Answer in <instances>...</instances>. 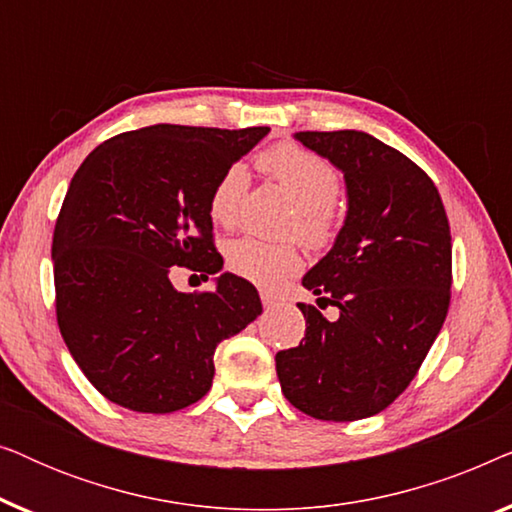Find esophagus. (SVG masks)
Here are the masks:
<instances>
[{
	"label": "esophagus",
	"instance_id": "esophagus-1",
	"mask_svg": "<svg viewBox=\"0 0 512 512\" xmlns=\"http://www.w3.org/2000/svg\"><path fill=\"white\" fill-rule=\"evenodd\" d=\"M261 300H263V307L265 310H270V307H275V305H279V300L272 296V293H261Z\"/></svg>",
	"mask_w": 512,
	"mask_h": 512
}]
</instances>
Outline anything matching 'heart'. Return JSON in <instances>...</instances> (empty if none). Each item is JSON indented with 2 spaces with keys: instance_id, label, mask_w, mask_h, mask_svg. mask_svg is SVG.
<instances>
[{
  "instance_id": "b5f03b06",
  "label": "heart",
  "mask_w": 512,
  "mask_h": 512,
  "mask_svg": "<svg viewBox=\"0 0 512 512\" xmlns=\"http://www.w3.org/2000/svg\"><path fill=\"white\" fill-rule=\"evenodd\" d=\"M256 163L277 181L296 202L289 228L298 233L312 249L331 247L340 226V177L333 163L296 142H277L256 156ZM244 193H247V172L242 165H230L216 179L209 193V216L223 228L235 226ZM226 263L233 275L261 286L277 289L284 279L298 275L303 256L296 242H265L256 237H242L228 247Z\"/></svg>"
}]
</instances>
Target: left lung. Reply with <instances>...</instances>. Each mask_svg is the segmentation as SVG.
<instances>
[{
	"instance_id": "obj_1",
	"label": "left lung",
	"mask_w": 512,
	"mask_h": 512,
	"mask_svg": "<svg viewBox=\"0 0 512 512\" xmlns=\"http://www.w3.org/2000/svg\"><path fill=\"white\" fill-rule=\"evenodd\" d=\"M345 172L349 212L333 249L307 272L314 305L305 338L277 352L293 408L324 422L373 417L415 380L450 310L452 235L433 179L394 146L361 130L298 132Z\"/></svg>"
}]
</instances>
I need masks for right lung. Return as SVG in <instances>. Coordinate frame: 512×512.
<instances>
[{
    "mask_svg": "<svg viewBox=\"0 0 512 512\" xmlns=\"http://www.w3.org/2000/svg\"><path fill=\"white\" fill-rule=\"evenodd\" d=\"M268 132L158 123L107 139L76 170L53 230L55 317L111 403L167 415L200 401L216 345L263 312L242 277L181 293L170 275L221 270L209 193Z\"/></svg>",
    "mask_w": 512,
    "mask_h": 512,
    "instance_id": "right-lung-1",
    "label": "right lung"
}]
</instances>
